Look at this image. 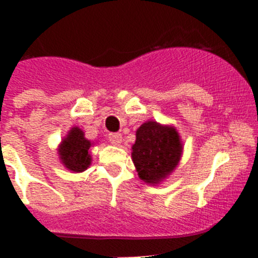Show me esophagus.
Masks as SVG:
<instances>
[{
	"mask_svg": "<svg viewBox=\"0 0 258 258\" xmlns=\"http://www.w3.org/2000/svg\"><path fill=\"white\" fill-rule=\"evenodd\" d=\"M108 140L114 146H119L122 142V135L118 134V132H114V134H110L108 135Z\"/></svg>",
	"mask_w": 258,
	"mask_h": 258,
	"instance_id": "obj_1",
	"label": "esophagus"
}]
</instances>
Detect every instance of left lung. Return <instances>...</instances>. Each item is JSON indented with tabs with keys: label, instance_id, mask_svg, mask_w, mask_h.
Instances as JSON below:
<instances>
[{
	"label": "left lung",
	"instance_id": "1",
	"mask_svg": "<svg viewBox=\"0 0 258 258\" xmlns=\"http://www.w3.org/2000/svg\"><path fill=\"white\" fill-rule=\"evenodd\" d=\"M131 157L139 177L152 186L165 181L181 161L183 142L172 124L146 121L136 131Z\"/></svg>",
	"mask_w": 258,
	"mask_h": 258
}]
</instances>
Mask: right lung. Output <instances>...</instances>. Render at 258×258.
<instances>
[{"label": "right lung", "mask_w": 258, "mask_h": 258, "mask_svg": "<svg viewBox=\"0 0 258 258\" xmlns=\"http://www.w3.org/2000/svg\"><path fill=\"white\" fill-rule=\"evenodd\" d=\"M95 145L85 137L80 127L74 126L58 145L59 162L69 171L81 173L87 170L92 162L90 148Z\"/></svg>", "instance_id": "add662e5"}]
</instances>
